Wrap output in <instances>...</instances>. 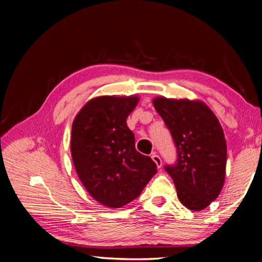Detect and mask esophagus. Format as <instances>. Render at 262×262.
<instances>
[{
    "instance_id": "esophagus-1",
    "label": "esophagus",
    "mask_w": 262,
    "mask_h": 262,
    "mask_svg": "<svg viewBox=\"0 0 262 262\" xmlns=\"http://www.w3.org/2000/svg\"><path fill=\"white\" fill-rule=\"evenodd\" d=\"M151 159L155 162V164H156L158 168L162 166V159H161V157H159L156 152H152L151 154Z\"/></svg>"
}]
</instances>
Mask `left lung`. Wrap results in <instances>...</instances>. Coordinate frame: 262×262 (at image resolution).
<instances>
[{"label":"left lung","instance_id":"1","mask_svg":"<svg viewBox=\"0 0 262 262\" xmlns=\"http://www.w3.org/2000/svg\"><path fill=\"white\" fill-rule=\"evenodd\" d=\"M152 104L177 148V164L165 170L179 201L190 210L205 209L224 185L227 141L214 112L201 100L156 97Z\"/></svg>","mask_w":262,"mask_h":262}]
</instances>
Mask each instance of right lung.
I'll return each instance as SVG.
<instances>
[{
    "label": "right lung",
    "mask_w": 262,
    "mask_h": 262,
    "mask_svg": "<svg viewBox=\"0 0 262 262\" xmlns=\"http://www.w3.org/2000/svg\"><path fill=\"white\" fill-rule=\"evenodd\" d=\"M137 96H100L83 106L74 119L70 150L85 189L103 206L120 208L139 196L157 166L135 149L127 118Z\"/></svg>",
    "instance_id": "right-lung-1"
}]
</instances>
